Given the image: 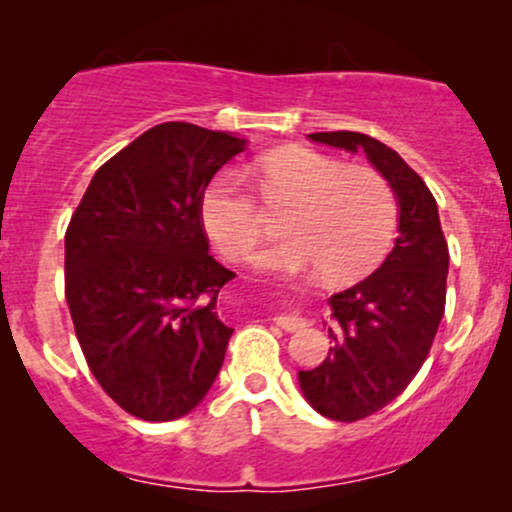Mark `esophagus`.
Here are the masks:
<instances>
[{
  "label": "esophagus",
  "mask_w": 512,
  "mask_h": 512,
  "mask_svg": "<svg viewBox=\"0 0 512 512\" xmlns=\"http://www.w3.org/2000/svg\"><path fill=\"white\" fill-rule=\"evenodd\" d=\"M274 322H276V325H279L284 332L303 330V327L308 325V320H305V317H301V315H296V313H281V315H276Z\"/></svg>",
  "instance_id": "obj_1"
}]
</instances>
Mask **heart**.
<instances>
[{
  "label": "heart",
  "instance_id": "obj_1",
  "mask_svg": "<svg viewBox=\"0 0 512 512\" xmlns=\"http://www.w3.org/2000/svg\"><path fill=\"white\" fill-rule=\"evenodd\" d=\"M255 185L272 207H286V236L267 240L252 255L274 274L320 272L330 281L368 274L390 250L399 221L392 182L313 149L274 151L257 163ZM199 216L226 260H240L264 228L260 199L236 170H221L204 187Z\"/></svg>",
  "mask_w": 512,
  "mask_h": 512
}]
</instances>
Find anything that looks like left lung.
Returning <instances> with one entry per match:
<instances>
[{
	"label": "left lung",
	"instance_id": "obj_1",
	"mask_svg": "<svg viewBox=\"0 0 512 512\" xmlns=\"http://www.w3.org/2000/svg\"><path fill=\"white\" fill-rule=\"evenodd\" d=\"M308 137L363 151L399 202L395 248L373 274L330 298V351L320 366L298 373L305 399L322 416L351 424L387 407L424 366L445 313L450 255L436 197L397 151L361 132Z\"/></svg>",
	"mask_w": 512,
	"mask_h": 512
}]
</instances>
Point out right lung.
Returning <instances> with one entry per match:
<instances>
[{
	"instance_id": "add662e5",
	"label": "right lung",
	"mask_w": 512,
	"mask_h": 512,
	"mask_svg": "<svg viewBox=\"0 0 512 512\" xmlns=\"http://www.w3.org/2000/svg\"><path fill=\"white\" fill-rule=\"evenodd\" d=\"M245 149L226 132L163 122L105 161L64 233V296L98 385L127 414L173 421L202 402L233 330L216 296L204 187Z\"/></svg>"
}]
</instances>
